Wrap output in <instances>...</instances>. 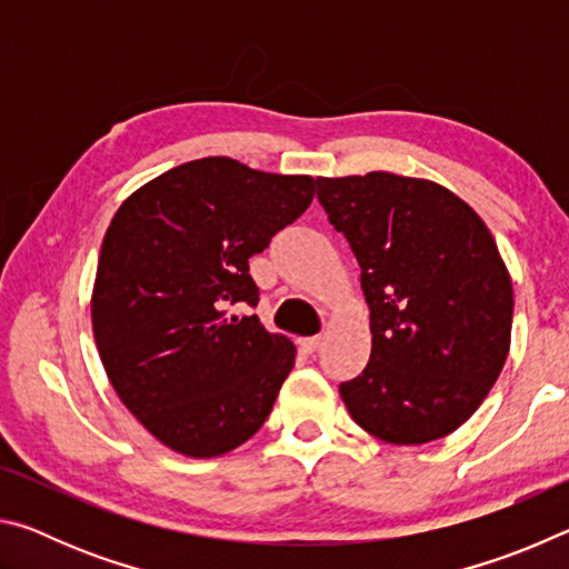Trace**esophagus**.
<instances>
[{"label":"esophagus","instance_id":"esophagus-1","mask_svg":"<svg viewBox=\"0 0 569 569\" xmlns=\"http://www.w3.org/2000/svg\"><path fill=\"white\" fill-rule=\"evenodd\" d=\"M321 343H323L321 336H306V339H301V346H303V351H306V353L319 351V349H321Z\"/></svg>","mask_w":569,"mask_h":569}]
</instances>
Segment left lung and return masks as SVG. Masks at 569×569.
<instances>
[{
  "label": "left lung",
  "mask_w": 569,
  "mask_h": 569,
  "mask_svg": "<svg viewBox=\"0 0 569 569\" xmlns=\"http://www.w3.org/2000/svg\"><path fill=\"white\" fill-rule=\"evenodd\" d=\"M361 266L371 356L339 391L369 435L427 445L461 427L509 353L512 281L485 220L455 192L393 172L316 178Z\"/></svg>",
  "instance_id": "8db88e82"
}]
</instances>
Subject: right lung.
<instances>
[{
  "mask_svg": "<svg viewBox=\"0 0 569 569\" xmlns=\"http://www.w3.org/2000/svg\"><path fill=\"white\" fill-rule=\"evenodd\" d=\"M313 178L230 158L178 166L124 200L104 233L92 331L108 379L152 437L218 457L263 427L296 346L268 333L248 258L306 213Z\"/></svg>",
  "mask_w": 569,
  "mask_h": 569,
  "instance_id": "obj_1",
  "label": "right lung"
}]
</instances>
